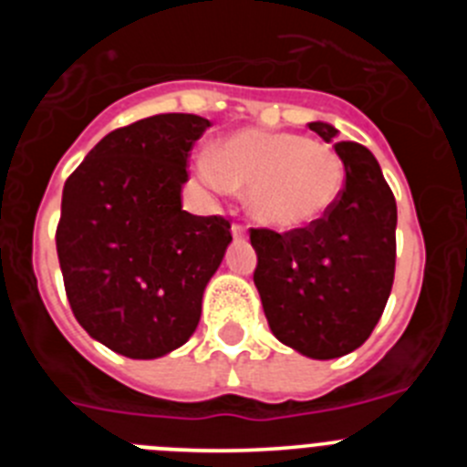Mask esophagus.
Listing matches in <instances>:
<instances>
[{"instance_id":"1","label":"esophagus","mask_w":467,"mask_h":467,"mask_svg":"<svg viewBox=\"0 0 467 467\" xmlns=\"http://www.w3.org/2000/svg\"><path fill=\"white\" fill-rule=\"evenodd\" d=\"M231 234H234V238H245V226L241 222H234L231 224Z\"/></svg>"}]
</instances>
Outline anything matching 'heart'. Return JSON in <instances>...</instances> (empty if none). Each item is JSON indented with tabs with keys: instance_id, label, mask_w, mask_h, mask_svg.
Listing matches in <instances>:
<instances>
[{
	"instance_id": "heart-1",
	"label": "heart",
	"mask_w": 467,
	"mask_h": 467,
	"mask_svg": "<svg viewBox=\"0 0 467 467\" xmlns=\"http://www.w3.org/2000/svg\"><path fill=\"white\" fill-rule=\"evenodd\" d=\"M196 175L214 192L247 189L250 213L274 229L316 224L339 201L344 161L332 147L296 133L241 130L196 159Z\"/></svg>"
}]
</instances>
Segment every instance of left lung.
<instances>
[{
	"label": "left lung",
	"instance_id": "left-lung-1",
	"mask_svg": "<svg viewBox=\"0 0 467 467\" xmlns=\"http://www.w3.org/2000/svg\"><path fill=\"white\" fill-rule=\"evenodd\" d=\"M323 140L329 123H308ZM346 168L339 201L316 224L250 229L254 285L271 332L316 360L341 358L369 339L395 278L398 205L372 151L337 142Z\"/></svg>",
	"mask_w": 467,
	"mask_h": 467
}]
</instances>
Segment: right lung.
I'll list each match as a JSON object with an SVG mask.
<instances>
[{
	"mask_svg": "<svg viewBox=\"0 0 467 467\" xmlns=\"http://www.w3.org/2000/svg\"><path fill=\"white\" fill-rule=\"evenodd\" d=\"M210 121L156 114L117 128L67 177L57 262L77 323L135 360L187 344L231 243L222 214L182 210L189 151Z\"/></svg>",
	"mask_w": 467,
	"mask_h": 467,
	"instance_id": "right-lung-1",
	"label": "right lung"
}]
</instances>
